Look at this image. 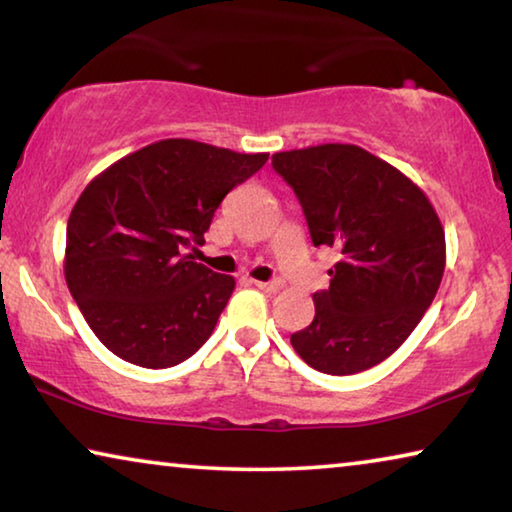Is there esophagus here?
Segmentation results:
<instances>
[{
  "label": "esophagus",
  "instance_id": "34e87169",
  "mask_svg": "<svg viewBox=\"0 0 512 512\" xmlns=\"http://www.w3.org/2000/svg\"><path fill=\"white\" fill-rule=\"evenodd\" d=\"M257 289H262V291H266V293H277L280 291V282H253Z\"/></svg>",
  "mask_w": 512,
  "mask_h": 512
}]
</instances>
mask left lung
Here are the masks:
<instances>
[{"instance_id": "8db88e82", "label": "left lung", "mask_w": 512, "mask_h": 512, "mask_svg": "<svg viewBox=\"0 0 512 512\" xmlns=\"http://www.w3.org/2000/svg\"><path fill=\"white\" fill-rule=\"evenodd\" d=\"M293 187L314 246L339 250L329 289L314 293L311 325L293 350L327 375L368 370L400 348L436 298L445 230L422 189L354 144L273 155Z\"/></svg>"}]
</instances>
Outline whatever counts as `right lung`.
<instances>
[{
	"mask_svg": "<svg viewBox=\"0 0 512 512\" xmlns=\"http://www.w3.org/2000/svg\"><path fill=\"white\" fill-rule=\"evenodd\" d=\"M268 153L160 140L110 164L67 221L65 280L97 339L119 359L171 368L210 339L235 277L194 262L225 194Z\"/></svg>",
	"mask_w": 512,
	"mask_h": 512,
	"instance_id": "obj_1",
	"label": "right lung"
}]
</instances>
